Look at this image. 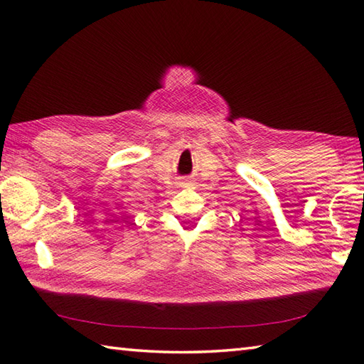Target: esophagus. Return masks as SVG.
<instances>
[{"label":"esophagus","instance_id":"34e87169","mask_svg":"<svg viewBox=\"0 0 364 364\" xmlns=\"http://www.w3.org/2000/svg\"><path fill=\"white\" fill-rule=\"evenodd\" d=\"M181 184L184 188H189V186H192V181H189L188 178H183V181H181Z\"/></svg>","mask_w":364,"mask_h":364}]
</instances>
